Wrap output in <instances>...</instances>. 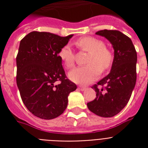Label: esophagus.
I'll use <instances>...</instances> for the list:
<instances>
[{"mask_svg": "<svg viewBox=\"0 0 148 148\" xmlns=\"http://www.w3.org/2000/svg\"><path fill=\"white\" fill-rule=\"evenodd\" d=\"M78 89L79 90H82V91H84V90H85L86 89H87V88H86V87H84V86H79Z\"/></svg>", "mask_w": 148, "mask_h": 148, "instance_id": "34e87169", "label": "esophagus"}]
</instances>
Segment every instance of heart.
Listing matches in <instances>:
<instances>
[{"mask_svg": "<svg viewBox=\"0 0 148 148\" xmlns=\"http://www.w3.org/2000/svg\"><path fill=\"white\" fill-rule=\"evenodd\" d=\"M79 49L90 52L88 66L78 67L69 72L68 76L73 82L79 84H88L97 78L101 71L110 67L113 60L112 53L107 49L102 40L93 37H84L75 42ZM58 56L67 68L74 67L75 53L69 45H65L60 50Z\"/></svg>", "mask_w": 148, "mask_h": 148, "instance_id": "1", "label": "heart"}]
</instances>
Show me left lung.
Here are the masks:
<instances>
[{
    "label": "left lung",
    "instance_id": "left-lung-1",
    "mask_svg": "<svg viewBox=\"0 0 148 148\" xmlns=\"http://www.w3.org/2000/svg\"><path fill=\"white\" fill-rule=\"evenodd\" d=\"M96 34L110 41L114 57L110 73L92 87L97 93L96 97L87 105L100 117H111L127 105L135 87L137 52L131 39L121 31L102 30ZM99 85L105 87L99 89Z\"/></svg>",
    "mask_w": 148,
    "mask_h": 148
}]
</instances>
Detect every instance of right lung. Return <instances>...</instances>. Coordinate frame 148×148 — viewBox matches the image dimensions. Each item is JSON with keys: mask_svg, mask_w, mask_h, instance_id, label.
Segmentation results:
<instances>
[{"mask_svg": "<svg viewBox=\"0 0 148 148\" xmlns=\"http://www.w3.org/2000/svg\"><path fill=\"white\" fill-rule=\"evenodd\" d=\"M72 37L32 31L20 43L16 58L17 88L26 108L41 119H53L63 114L68 95L77 89L66 76L58 56Z\"/></svg>", "mask_w": 148, "mask_h": 148, "instance_id": "obj_1", "label": "right lung"}]
</instances>
